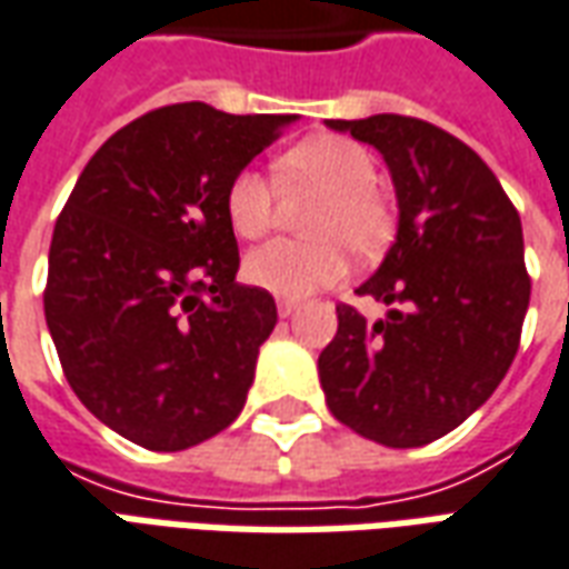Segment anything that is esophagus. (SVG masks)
<instances>
[{
    "label": "esophagus",
    "instance_id": "obj_1",
    "mask_svg": "<svg viewBox=\"0 0 569 569\" xmlns=\"http://www.w3.org/2000/svg\"><path fill=\"white\" fill-rule=\"evenodd\" d=\"M296 311H298L296 301H277V313H280V317H292Z\"/></svg>",
    "mask_w": 569,
    "mask_h": 569
}]
</instances>
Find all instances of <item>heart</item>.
<instances>
[{
    "mask_svg": "<svg viewBox=\"0 0 569 569\" xmlns=\"http://www.w3.org/2000/svg\"><path fill=\"white\" fill-rule=\"evenodd\" d=\"M280 188L311 190L320 202L308 216L317 240H271L243 261L246 280L280 298H308L348 273L345 246L357 258L379 256L395 233L391 206L376 190L379 169L367 147L341 134H317L277 160ZM230 228L243 240L268 233L277 212V188L258 169H240L224 193Z\"/></svg>",
    "mask_w": 569,
    "mask_h": 569,
    "instance_id": "heart-1",
    "label": "heart"
}]
</instances>
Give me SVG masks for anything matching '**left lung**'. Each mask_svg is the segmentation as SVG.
Segmentation results:
<instances>
[{"instance_id": "obj_1", "label": "left lung", "mask_w": 569, "mask_h": 569, "mask_svg": "<svg viewBox=\"0 0 569 569\" xmlns=\"http://www.w3.org/2000/svg\"><path fill=\"white\" fill-rule=\"evenodd\" d=\"M372 144L391 172L397 237L360 296L400 305L367 323L339 305L317 360L329 412L360 437L407 450L487 403L518 353L530 305L523 230L490 166L425 119H326Z\"/></svg>"}]
</instances>
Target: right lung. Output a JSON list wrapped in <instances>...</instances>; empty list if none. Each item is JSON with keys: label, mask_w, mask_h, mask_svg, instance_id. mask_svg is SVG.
Here are the masks:
<instances>
[{"label": "right lung", "mask_w": 569, "mask_h": 569, "mask_svg": "<svg viewBox=\"0 0 569 569\" xmlns=\"http://www.w3.org/2000/svg\"><path fill=\"white\" fill-rule=\"evenodd\" d=\"M296 119L150 110L107 138L54 224L46 323L63 376L144 450L197 447L243 409L277 305L237 283L224 193Z\"/></svg>", "instance_id": "1"}]
</instances>
